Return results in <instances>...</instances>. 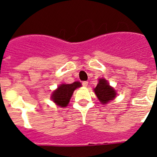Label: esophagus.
Wrapping results in <instances>:
<instances>
[{
  "mask_svg": "<svg viewBox=\"0 0 157 157\" xmlns=\"http://www.w3.org/2000/svg\"><path fill=\"white\" fill-rule=\"evenodd\" d=\"M82 86H83L86 87L87 86H88V82H87V81L82 82Z\"/></svg>",
  "mask_w": 157,
  "mask_h": 157,
  "instance_id": "1",
  "label": "esophagus"
}]
</instances>
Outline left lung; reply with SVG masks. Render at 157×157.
Returning a JSON list of instances; mask_svg holds the SVG:
<instances>
[{
  "instance_id": "8db88e82",
  "label": "left lung",
  "mask_w": 157,
  "mask_h": 157,
  "mask_svg": "<svg viewBox=\"0 0 157 157\" xmlns=\"http://www.w3.org/2000/svg\"><path fill=\"white\" fill-rule=\"evenodd\" d=\"M94 91L100 102L103 105L108 104L116 97V91L105 78H100L98 84L94 89Z\"/></svg>"
}]
</instances>
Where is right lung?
Wrapping results in <instances>:
<instances>
[{
  "instance_id": "1",
  "label": "right lung",
  "mask_w": 157,
  "mask_h": 157,
  "mask_svg": "<svg viewBox=\"0 0 157 157\" xmlns=\"http://www.w3.org/2000/svg\"><path fill=\"white\" fill-rule=\"evenodd\" d=\"M79 82H75L71 84H61L57 87L56 90H54L52 94V100L58 106L64 108L67 106L72 94L75 90L81 86Z\"/></svg>"
}]
</instances>
